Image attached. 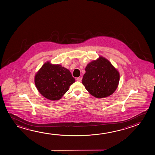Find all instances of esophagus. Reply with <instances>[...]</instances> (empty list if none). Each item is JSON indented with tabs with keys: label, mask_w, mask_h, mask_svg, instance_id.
Here are the masks:
<instances>
[{
	"label": "esophagus",
	"mask_w": 155,
	"mask_h": 155,
	"mask_svg": "<svg viewBox=\"0 0 155 155\" xmlns=\"http://www.w3.org/2000/svg\"><path fill=\"white\" fill-rule=\"evenodd\" d=\"M77 81H81V80H82V78L81 77H78V78H77Z\"/></svg>",
	"instance_id": "34e87169"
}]
</instances>
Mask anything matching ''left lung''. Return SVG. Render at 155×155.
I'll return each instance as SVG.
<instances>
[{"mask_svg": "<svg viewBox=\"0 0 155 155\" xmlns=\"http://www.w3.org/2000/svg\"><path fill=\"white\" fill-rule=\"evenodd\" d=\"M82 83L92 96L104 98L112 94L119 84L120 74L110 61L100 56L88 63Z\"/></svg>", "mask_w": 155, "mask_h": 155, "instance_id": "8db88e82", "label": "left lung"}]
</instances>
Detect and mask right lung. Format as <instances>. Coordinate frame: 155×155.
<instances>
[{"label":"right lung","mask_w":155,"mask_h":155,"mask_svg":"<svg viewBox=\"0 0 155 155\" xmlns=\"http://www.w3.org/2000/svg\"><path fill=\"white\" fill-rule=\"evenodd\" d=\"M75 79L69 70L60 64L45 62L35 76V84L38 92L49 100L55 101L62 98L74 83Z\"/></svg>","instance_id":"right-lung-1"}]
</instances>
